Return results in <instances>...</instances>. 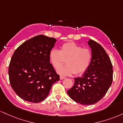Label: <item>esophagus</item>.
Wrapping results in <instances>:
<instances>
[{
    "instance_id": "34e87169",
    "label": "esophagus",
    "mask_w": 123,
    "mask_h": 123,
    "mask_svg": "<svg viewBox=\"0 0 123 123\" xmlns=\"http://www.w3.org/2000/svg\"><path fill=\"white\" fill-rule=\"evenodd\" d=\"M60 80H63V79H64V78H65V77L60 76Z\"/></svg>"
}]
</instances>
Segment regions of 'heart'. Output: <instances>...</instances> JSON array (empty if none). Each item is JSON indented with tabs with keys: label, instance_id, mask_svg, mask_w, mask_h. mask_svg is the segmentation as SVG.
Masks as SVG:
<instances>
[{
	"label": "heart",
	"instance_id": "1",
	"mask_svg": "<svg viewBox=\"0 0 123 123\" xmlns=\"http://www.w3.org/2000/svg\"><path fill=\"white\" fill-rule=\"evenodd\" d=\"M49 58L50 63L56 68L66 60L67 65L57 69V72L60 75H79L86 71L90 66L92 53L89 49L82 48L74 42H67L60 47V50H51Z\"/></svg>",
	"mask_w": 123,
	"mask_h": 123
}]
</instances>
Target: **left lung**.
Returning a JSON list of instances; mask_svg holds the SVG:
<instances>
[{"label":"left lung","instance_id":"left-lung-1","mask_svg":"<svg viewBox=\"0 0 123 123\" xmlns=\"http://www.w3.org/2000/svg\"><path fill=\"white\" fill-rule=\"evenodd\" d=\"M88 44L91 49L89 67L81 77L74 78V86L67 91L74 101L91 105L99 101L108 91L113 81V66L103 47L93 40Z\"/></svg>","mask_w":123,"mask_h":123}]
</instances>
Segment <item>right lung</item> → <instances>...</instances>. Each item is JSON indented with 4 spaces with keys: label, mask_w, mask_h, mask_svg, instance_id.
Returning <instances> with one entry per match:
<instances>
[{
    "label": "right lung",
    "mask_w": 123,
    "mask_h": 123,
    "mask_svg": "<svg viewBox=\"0 0 123 123\" xmlns=\"http://www.w3.org/2000/svg\"><path fill=\"white\" fill-rule=\"evenodd\" d=\"M56 41L43 35L35 36L13 53L9 67L10 83L23 100L32 103L43 101L52 85L60 80L49 58Z\"/></svg>",
    "instance_id": "1"
}]
</instances>
